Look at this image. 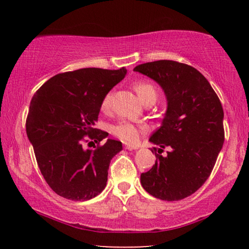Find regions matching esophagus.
<instances>
[{
	"mask_svg": "<svg viewBox=\"0 0 249 249\" xmlns=\"http://www.w3.org/2000/svg\"><path fill=\"white\" fill-rule=\"evenodd\" d=\"M125 149H128V150L138 149V146H134V145H125Z\"/></svg>",
	"mask_w": 249,
	"mask_h": 249,
	"instance_id": "1",
	"label": "esophagus"
}]
</instances>
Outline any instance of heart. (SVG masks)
<instances>
[{
  "mask_svg": "<svg viewBox=\"0 0 249 249\" xmlns=\"http://www.w3.org/2000/svg\"><path fill=\"white\" fill-rule=\"evenodd\" d=\"M134 90L136 91L137 95L142 102H146L147 100L157 96V90L154 87V84L147 81H138L134 84ZM113 103V92L108 91L107 94L103 96L101 101V108L103 111L107 112L111 109ZM148 132V126L141 123H133V122L122 120L117 122L115 125L111 127V133L115 137L119 138L120 141L126 144H136L140 141L142 134Z\"/></svg>",
  "mask_w": 249,
  "mask_h": 249,
  "instance_id": "obj_1",
  "label": "heart"
}]
</instances>
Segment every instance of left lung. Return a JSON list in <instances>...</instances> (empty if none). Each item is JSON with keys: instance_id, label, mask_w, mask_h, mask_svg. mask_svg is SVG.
<instances>
[{"instance_id": "8db88e82", "label": "left lung", "mask_w": 249, "mask_h": 249, "mask_svg": "<svg viewBox=\"0 0 249 249\" xmlns=\"http://www.w3.org/2000/svg\"><path fill=\"white\" fill-rule=\"evenodd\" d=\"M165 91L168 107L162 124L151 135L156 162L141 175L142 188L155 197L178 201L202 187L224 144V112L215 91L193 67L157 60L134 68ZM170 146L166 158L160 155Z\"/></svg>"}]
</instances>
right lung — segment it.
<instances>
[{
  "instance_id": "add662e5",
  "label": "right lung",
  "mask_w": 249,
  "mask_h": 249,
  "mask_svg": "<svg viewBox=\"0 0 249 249\" xmlns=\"http://www.w3.org/2000/svg\"><path fill=\"white\" fill-rule=\"evenodd\" d=\"M127 70L83 68L53 75L34 94L26 133L41 175L65 199L87 201L103 191L122 142L95 128L103 96ZM94 145L87 149L85 145Z\"/></svg>"
}]
</instances>
